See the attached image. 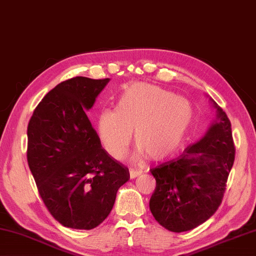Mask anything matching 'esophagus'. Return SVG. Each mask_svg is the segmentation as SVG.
<instances>
[{"instance_id": "34e87169", "label": "esophagus", "mask_w": 256, "mask_h": 256, "mask_svg": "<svg viewBox=\"0 0 256 256\" xmlns=\"http://www.w3.org/2000/svg\"><path fill=\"white\" fill-rule=\"evenodd\" d=\"M142 174L141 170H136V169H130V178L134 179L136 178L138 176H140Z\"/></svg>"}]
</instances>
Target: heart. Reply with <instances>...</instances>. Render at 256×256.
I'll list each match as a JSON object with an SVG mask.
<instances>
[{
    "instance_id": "b5f03b06",
    "label": "heart",
    "mask_w": 256,
    "mask_h": 256,
    "mask_svg": "<svg viewBox=\"0 0 256 256\" xmlns=\"http://www.w3.org/2000/svg\"><path fill=\"white\" fill-rule=\"evenodd\" d=\"M194 116L192 103L174 92L146 82L125 87L116 108L100 112V142L114 159L126 154L134 130L136 142L152 160L172 153L182 141Z\"/></svg>"
}]
</instances>
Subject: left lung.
I'll list each match as a JSON object with an SVG mask.
<instances>
[{"instance_id": "obj_1", "label": "left lung", "mask_w": 256, "mask_h": 256, "mask_svg": "<svg viewBox=\"0 0 256 256\" xmlns=\"http://www.w3.org/2000/svg\"><path fill=\"white\" fill-rule=\"evenodd\" d=\"M214 105L218 122L206 136L174 159L150 170L156 181L150 210L162 227L174 233L202 225L224 198L235 144L228 118L215 102Z\"/></svg>"}]
</instances>
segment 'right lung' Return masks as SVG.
<instances>
[{
	"label": "right lung",
	"mask_w": 256,
	"mask_h": 256,
	"mask_svg": "<svg viewBox=\"0 0 256 256\" xmlns=\"http://www.w3.org/2000/svg\"><path fill=\"white\" fill-rule=\"evenodd\" d=\"M74 77L52 88L28 124L26 159L41 199L68 228L92 230L112 210L130 179L126 166L102 148L85 113L108 82Z\"/></svg>",
	"instance_id": "right-lung-1"
}]
</instances>
